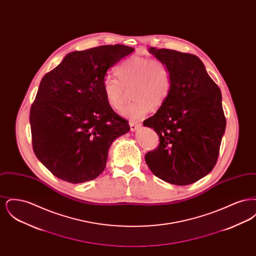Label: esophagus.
<instances>
[{
	"mask_svg": "<svg viewBox=\"0 0 256 256\" xmlns=\"http://www.w3.org/2000/svg\"><path fill=\"white\" fill-rule=\"evenodd\" d=\"M130 130H132V132H136V130H138V128H140L141 124H138V122L130 121Z\"/></svg>",
	"mask_w": 256,
	"mask_h": 256,
	"instance_id": "esophagus-1",
	"label": "esophagus"
}]
</instances>
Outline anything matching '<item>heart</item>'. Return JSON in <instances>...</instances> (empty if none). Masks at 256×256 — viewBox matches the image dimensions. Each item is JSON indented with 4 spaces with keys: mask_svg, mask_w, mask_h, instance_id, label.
<instances>
[{
    "mask_svg": "<svg viewBox=\"0 0 256 256\" xmlns=\"http://www.w3.org/2000/svg\"><path fill=\"white\" fill-rule=\"evenodd\" d=\"M116 74L120 80L108 76L102 82V92L110 106L119 110L128 96L126 89L132 87L134 100L121 111V115L130 120L145 117L152 106H162L170 94L172 73L163 61L132 56L117 66Z\"/></svg>",
    "mask_w": 256,
    "mask_h": 256,
    "instance_id": "obj_1",
    "label": "heart"
}]
</instances>
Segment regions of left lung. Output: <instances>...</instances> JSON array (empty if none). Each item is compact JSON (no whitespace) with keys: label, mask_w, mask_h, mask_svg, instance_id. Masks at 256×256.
Instances as JSON below:
<instances>
[{"label":"left lung","mask_w":256,"mask_h":256,"mask_svg":"<svg viewBox=\"0 0 256 256\" xmlns=\"http://www.w3.org/2000/svg\"><path fill=\"white\" fill-rule=\"evenodd\" d=\"M148 50L170 68L172 88L158 112L143 122L160 142L146 154V165L166 182L189 185L204 178L217 162L226 124L222 93L195 54Z\"/></svg>","instance_id":"obj_1"}]
</instances>
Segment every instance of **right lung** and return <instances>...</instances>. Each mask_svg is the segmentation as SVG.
Returning a JSON list of instances; mask_svg holds the SVG:
<instances>
[{
  "label": "right lung",
  "mask_w": 256,
  "mask_h": 256,
  "mask_svg": "<svg viewBox=\"0 0 256 256\" xmlns=\"http://www.w3.org/2000/svg\"><path fill=\"white\" fill-rule=\"evenodd\" d=\"M134 50L124 45L76 50L43 76L30 113L32 148L56 178L70 183L95 180L106 169L113 141L130 132L108 104L102 82Z\"/></svg>",
  "instance_id": "1"
}]
</instances>
